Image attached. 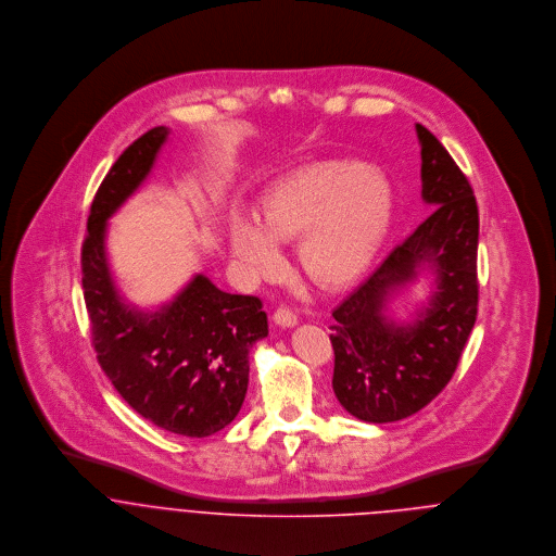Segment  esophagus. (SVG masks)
Here are the masks:
<instances>
[{"instance_id": "esophagus-1", "label": "esophagus", "mask_w": 556, "mask_h": 556, "mask_svg": "<svg viewBox=\"0 0 556 556\" xmlns=\"http://www.w3.org/2000/svg\"><path fill=\"white\" fill-rule=\"evenodd\" d=\"M274 323L280 325V327H295L298 325V315L285 306H280L276 313H274Z\"/></svg>"}]
</instances>
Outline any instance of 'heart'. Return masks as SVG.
Instances as JSON below:
<instances>
[{"instance_id": "1", "label": "heart", "mask_w": 556, "mask_h": 556, "mask_svg": "<svg viewBox=\"0 0 556 556\" xmlns=\"http://www.w3.org/2000/svg\"><path fill=\"white\" fill-rule=\"evenodd\" d=\"M392 207V188L379 170L317 160L282 175L256 214H233L229 241L243 269L267 274L278 265V243L300 237V271L320 289L336 291L368 269L388 233Z\"/></svg>"}]
</instances>
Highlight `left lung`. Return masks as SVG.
I'll list each match as a JSON object with an SVG mask.
<instances>
[{"label": "left lung", "mask_w": 556, "mask_h": 556, "mask_svg": "<svg viewBox=\"0 0 556 556\" xmlns=\"http://www.w3.org/2000/svg\"><path fill=\"white\" fill-rule=\"evenodd\" d=\"M421 199L430 216L331 315L333 394L357 419L388 424L421 410L456 372L477 317L479 214L469 179L421 124ZM429 304L410 324L387 317L393 295L424 269Z\"/></svg>", "instance_id": "1"}]
</instances>
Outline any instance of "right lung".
<instances>
[{"mask_svg":"<svg viewBox=\"0 0 556 556\" xmlns=\"http://www.w3.org/2000/svg\"><path fill=\"white\" fill-rule=\"evenodd\" d=\"M168 128L139 137L102 179L80 250L83 295L96 357L113 388L139 415L181 437L229 426L248 390V353L267 336V315L252 295L220 291L197 274L154 313L128 306L106 261V223L146 181Z\"/></svg>","mask_w":556,"mask_h":556,"instance_id":"1","label":"right lung"}]
</instances>
